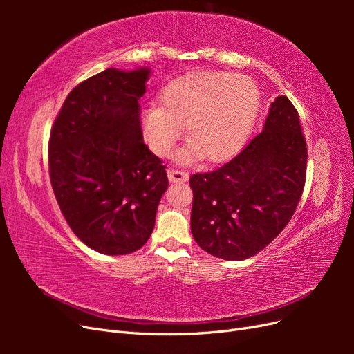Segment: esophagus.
Returning a JSON list of instances; mask_svg holds the SVG:
<instances>
[{"mask_svg":"<svg viewBox=\"0 0 354 354\" xmlns=\"http://www.w3.org/2000/svg\"><path fill=\"white\" fill-rule=\"evenodd\" d=\"M167 176L171 183H185V181L189 180V174L178 169H168Z\"/></svg>","mask_w":354,"mask_h":354,"instance_id":"obj_1","label":"esophagus"}]
</instances>
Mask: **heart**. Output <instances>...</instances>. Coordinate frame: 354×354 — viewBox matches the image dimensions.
<instances>
[{
    "instance_id": "b5f03b06",
    "label": "heart",
    "mask_w": 354,
    "mask_h": 354,
    "mask_svg": "<svg viewBox=\"0 0 354 354\" xmlns=\"http://www.w3.org/2000/svg\"><path fill=\"white\" fill-rule=\"evenodd\" d=\"M260 108L259 85L245 75L189 72L160 90L158 108L142 115V131L156 155L168 156L186 124L189 142L178 151V162L192 164L202 156L223 162L248 140Z\"/></svg>"
}]
</instances>
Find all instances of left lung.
Listing matches in <instances>:
<instances>
[{
	"label": "left lung",
	"mask_w": 354,
	"mask_h": 354,
	"mask_svg": "<svg viewBox=\"0 0 354 354\" xmlns=\"http://www.w3.org/2000/svg\"><path fill=\"white\" fill-rule=\"evenodd\" d=\"M307 146L286 95L270 104L263 131L230 162L194 174L190 230L203 251L241 261L260 252L291 220L306 181Z\"/></svg>",
	"instance_id": "left-lung-1"
}]
</instances>
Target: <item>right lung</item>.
Masks as SVG:
<instances>
[{
	"label": "right lung",
	"instance_id": "right-lung-1",
	"mask_svg": "<svg viewBox=\"0 0 354 354\" xmlns=\"http://www.w3.org/2000/svg\"><path fill=\"white\" fill-rule=\"evenodd\" d=\"M151 68L106 69L75 87L51 128L48 165L63 217L91 250L131 254L155 227L165 167L143 142Z\"/></svg>",
	"mask_w": 354,
	"mask_h": 354
}]
</instances>
